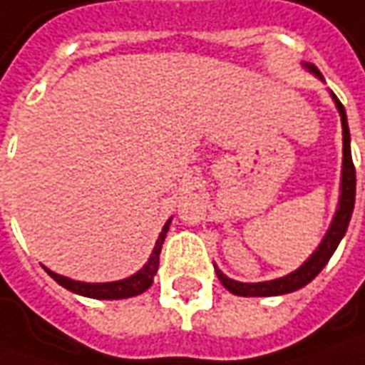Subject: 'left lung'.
Wrapping results in <instances>:
<instances>
[{
  "instance_id": "8db88e82",
  "label": "left lung",
  "mask_w": 365,
  "mask_h": 365,
  "mask_svg": "<svg viewBox=\"0 0 365 365\" xmlns=\"http://www.w3.org/2000/svg\"><path fill=\"white\" fill-rule=\"evenodd\" d=\"M302 66H307L313 75H317V77L323 81V77L317 71L315 64L302 63ZM333 101H335V106L339 109L341 128H344V168H341V195H339V205H337V211H335V217L331 221L329 230L325 233L323 242L313 252V256L307 259L299 270L287 274L282 278H276V280H266V282H237V280L227 278L215 266V272H217V278L221 280V284L227 288L230 292H233V294H237V297H276V294H288V292H294L299 288L307 287L317 274L325 268V264L329 262L333 252L337 250L341 237L347 232L349 219H351V213H354V203H356V166H354V160H351L349 128H347L345 107L341 106V101L335 95H333Z\"/></svg>"
}]
</instances>
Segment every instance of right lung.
<instances>
[{
	"mask_svg": "<svg viewBox=\"0 0 365 365\" xmlns=\"http://www.w3.org/2000/svg\"><path fill=\"white\" fill-rule=\"evenodd\" d=\"M168 225H170V219L164 223L160 235L156 240V245L152 250V256L146 262V266L135 272L130 278H123V280H115V282H78V280H71L66 276H61V274L52 272L48 268H44L46 272L61 284L66 290L71 292H77L81 297H89V299H106V301H111V299H130V297H138L142 292H146L148 288L152 287L154 282V274L158 270V264H160V250L162 244H164V237H166V232H168Z\"/></svg>",
	"mask_w": 365,
	"mask_h": 365,
	"instance_id": "add662e5",
	"label": "right lung"
}]
</instances>
